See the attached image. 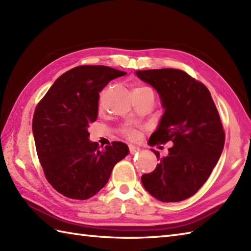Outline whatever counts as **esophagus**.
<instances>
[{"label":"esophagus","instance_id":"1","mask_svg":"<svg viewBox=\"0 0 251 251\" xmlns=\"http://www.w3.org/2000/svg\"><path fill=\"white\" fill-rule=\"evenodd\" d=\"M140 149L135 146H129V153L130 154H136L137 152H139Z\"/></svg>","mask_w":251,"mask_h":251}]
</instances>
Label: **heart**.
<instances>
[{
    "label": "heart",
    "mask_w": 251,
    "mask_h": 251,
    "mask_svg": "<svg viewBox=\"0 0 251 251\" xmlns=\"http://www.w3.org/2000/svg\"><path fill=\"white\" fill-rule=\"evenodd\" d=\"M149 89L150 88L145 87V86H138L134 89V93H139V92H143V90H149ZM121 132L123 136H125L127 139L129 140H137L140 136L139 130L131 125H123L121 127Z\"/></svg>",
    "instance_id": "obj_1"
}]
</instances>
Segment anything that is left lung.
Returning a JSON list of instances; mask_svg holds the SVG:
<instances>
[{"label": "left lung", "mask_w": 251, "mask_h": 251, "mask_svg": "<svg viewBox=\"0 0 251 251\" xmlns=\"http://www.w3.org/2000/svg\"><path fill=\"white\" fill-rule=\"evenodd\" d=\"M137 76L157 90L165 112L150 146L170 141L168 155L155 150L158 164L141 177L156 200L176 202L193 196L217 165L226 134L210 92L204 84L177 69L137 71Z\"/></svg>", "instance_id": "left-lung-1"}]
</instances>
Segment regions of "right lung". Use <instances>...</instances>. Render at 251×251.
I'll return each mask as SVG.
<instances>
[{"label": "right lung", "mask_w": 251, "mask_h": 251, "mask_svg": "<svg viewBox=\"0 0 251 251\" xmlns=\"http://www.w3.org/2000/svg\"><path fill=\"white\" fill-rule=\"evenodd\" d=\"M126 72L106 66H79L58 77L37 103L32 130L46 180L72 200H88L108 182L129 150L113 141L100 149L87 130L97 120L99 93Z\"/></svg>", "instance_id": "1"}]
</instances>
